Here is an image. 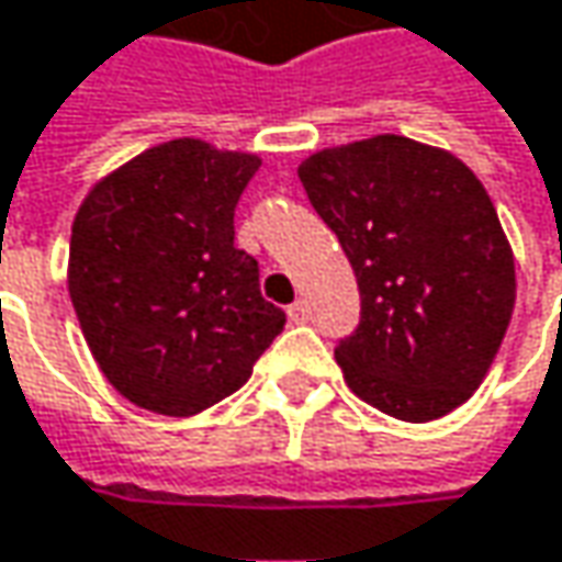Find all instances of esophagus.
I'll return each mask as SVG.
<instances>
[{"label": "esophagus", "mask_w": 562, "mask_h": 562, "mask_svg": "<svg viewBox=\"0 0 562 562\" xmlns=\"http://www.w3.org/2000/svg\"><path fill=\"white\" fill-rule=\"evenodd\" d=\"M285 312H289V322H292V325H305V322H308V305H305V302H292Z\"/></svg>", "instance_id": "34e87169"}]
</instances>
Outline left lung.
Listing matches in <instances>:
<instances>
[{"label":"left lung","instance_id":"1","mask_svg":"<svg viewBox=\"0 0 562 562\" xmlns=\"http://www.w3.org/2000/svg\"><path fill=\"white\" fill-rule=\"evenodd\" d=\"M299 179L360 285V325L334 347L347 385L398 422L443 418L480 389L515 308L485 186L402 134L318 150Z\"/></svg>","mask_w":562,"mask_h":562}]
</instances>
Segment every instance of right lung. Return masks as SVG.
Here are the masks:
<instances>
[{
    "label": "right lung",
    "mask_w": 562,
    "mask_h": 562,
    "mask_svg": "<svg viewBox=\"0 0 562 562\" xmlns=\"http://www.w3.org/2000/svg\"><path fill=\"white\" fill-rule=\"evenodd\" d=\"M257 170V154L177 137L79 205L67 270L79 328L105 380L147 412L189 418L228 398L285 325L257 260L234 247Z\"/></svg>",
    "instance_id": "1"
}]
</instances>
